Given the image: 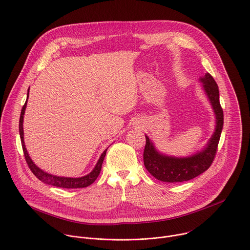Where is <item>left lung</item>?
<instances>
[{
	"label": "left lung",
	"instance_id": "1",
	"mask_svg": "<svg viewBox=\"0 0 250 250\" xmlns=\"http://www.w3.org/2000/svg\"><path fill=\"white\" fill-rule=\"evenodd\" d=\"M199 80L203 90L212 106L216 118L215 130L201 151H197L188 157L169 156L158 151L145 135L146 144L143 153V161L146 170L157 180L165 183H182L192 180L204 173L211 166L220 140L224 125L223 109L220 105L219 87L210 73H205Z\"/></svg>",
	"mask_w": 250,
	"mask_h": 250
}]
</instances>
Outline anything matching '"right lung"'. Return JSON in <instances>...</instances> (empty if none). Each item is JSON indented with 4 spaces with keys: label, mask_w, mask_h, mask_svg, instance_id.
<instances>
[{
    "label": "right lung",
    "mask_w": 250,
    "mask_h": 250,
    "mask_svg": "<svg viewBox=\"0 0 250 250\" xmlns=\"http://www.w3.org/2000/svg\"><path fill=\"white\" fill-rule=\"evenodd\" d=\"M28 93H29V89H28ZM28 93H27V99H28ZM26 105H27V100H26L25 104L22 107L21 118H20V135H21V145H22L25 160L27 162V165H28V167L30 168L31 172L34 174V176L38 180L43 182L44 184L51 185V186H54V187H57V188H86V187L92 185L96 181V179L98 178V176L101 172L102 164H103V161H104V158L106 156V152H107L108 148L101 154L98 162L95 165L94 169L86 176H83V177H80V178H67V177H58V176H54V175H51V174H48V173L44 172L43 170H41L39 167H37V166L34 164V162L29 157V154H28V152L25 148L24 138H23V117H24Z\"/></svg>",
    "instance_id": "obj_1"
}]
</instances>
